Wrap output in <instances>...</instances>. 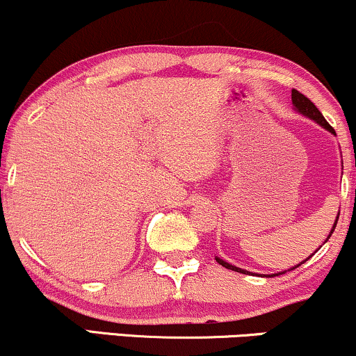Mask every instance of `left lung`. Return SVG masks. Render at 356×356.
I'll return each instance as SVG.
<instances>
[{"label":"left lung","mask_w":356,"mask_h":356,"mask_svg":"<svg viewBox=\"0 0 356 356\" xmlns=\"http://www.w3.org/2000/svg\"><path fill=\"white\" fill-rule=\"evenodd\" d=\"M292 104H293V107H296L297 111H299L300 113H304L305 117L312 118V120H315V122H317V124L322 125L323 129H327L328 131H332V134L335 135V130H333V127H332L330 124H328V122L325 120V117H323L322 113H320V111H318L317 107H315L314 102H310V100L307 99L304 94H300V92L296 90V89H292ZM337 221H339V216H337ZM337 221H335V225H333V229L330 231V234H328V238H330L332 232L335 231ZM328 238H327V241H328ZM216 261H218L219 264H221L222 267H226V269H231V270H234V272H241V274H251V272H248V270H244V269H239V267L232 266V264H229V262L222 261V259H219V257H216ZM305 261H307V259H305ZM305 261H304V262H305ZM300 264H302V262H300ZM300 264H299V266H300ZM299 266H296V267H299ZM296 267H292V269H296ZM275 275H277V274H275ZM267 277H269V275H267Z\"/></svg>","instance_id":"1"}]
</instances>
